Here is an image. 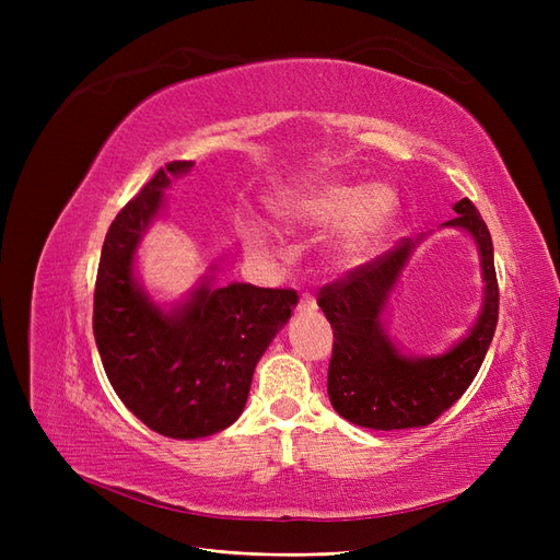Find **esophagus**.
<instances>
[{"instance_id":"esophagus-1","label":"esophagus","mask_w":560,"mask_h":560,"mask_svg":"<svg viewBox=\"0 0 560 560\" xmlns=\"http://www.w3.org/2000/svg\"><path fill=\"white\" fill-rule=\"evenodd\" d=\"M315 308V296L311 292H303L299 299V311H313Z\"/></svg>"}]
</instances>
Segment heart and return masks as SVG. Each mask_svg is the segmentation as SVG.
Masks as SVG:
<instances>
[{
    "mask_svg": "<svg viewBox=\"0 0 560 560\" xmlns=\"http://www.w3.org/2000/svg\"><path fill=\"white\" fill-rule=\"evenodd\" d=\"M395 212L397 196L381 184H317L278 202V217L292 229L336 226L348 221L338 243L348 259H360L374 249L393 224ZM254 238L261 243L266 235L257 229Z\"/></svg>",
    "mask_w": 560,
    "mask_h": 560,
    "instance_id": "b5f03b06",
    "label": "heart"
}]
</instances>
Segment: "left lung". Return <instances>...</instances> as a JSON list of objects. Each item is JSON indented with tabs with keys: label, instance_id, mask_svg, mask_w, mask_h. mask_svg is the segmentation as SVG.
<instances>
[{
	"label": "left lung",
	"instance_id": "obj_1",
	"mask_svg": "<svg viewBox=\"0 0 560 560\" xmlns=\"http://www.w3.org/2000/svg\"><path fill=\"white\" fill-rule=\"evenodd\" d=\"M446 226L474 235L481 252L486 301L477 327L442 358H404L381 329V311L413 249L401 238L381 257L350 268L343 278L325 284L317 306L334 331L327 393L338 416L371 430L425 428L465 395L498 327L500 290L493 261V241L469 198L457 200Z\"/></svg>",
	"mask_w": 560,
	"mask_h": 560
}]
</instances>
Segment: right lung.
I'll use <instances>...</instances> for the list:
<instances>
[{
  "label": "right lung",
  "instance_id": "add662e5",
  "mask_svg": "<svg viewBox=\"0 0 560 560\" xmlns=\"http://www.w3.org/2000/svg\"><path fill=\"white\" fill-rule=\"evenodd\" d=\"M191 165L165 163L116 214L93 296V334L114 393L149 430L173 439L214 434L243 413L254 366L299 301L294 290L233 282L202 287L163 313L140 292L135 247L171 177Z\"/></svg>",
  "mask_w": 560,
  "mask_h": 560
}]
</instances>
